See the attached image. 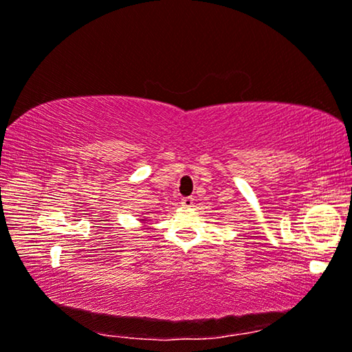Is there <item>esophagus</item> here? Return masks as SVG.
I'll list each match as a JSON object with an SVG mask.
<instances>
[{"instance_id": "esophagus-1", "label": "esophagus", "mask_w": 352, "mask_h": 352, "mask_svg": "<svg viewBox=\"0 0 352 352\" xmlns=\"http://www.w3.org/2000/svg\"><path fill=\"white\" fill-rule=\"evenodd\" d=\"M194 205V199L192 197H183L182 199V206L183 208H191Z\"/></svg>"}]
</instances>
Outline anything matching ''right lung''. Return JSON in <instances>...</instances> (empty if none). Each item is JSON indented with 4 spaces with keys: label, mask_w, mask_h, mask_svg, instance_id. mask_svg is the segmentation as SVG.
Wrapping results in <instances>:
<instances>
[{
    "label": "right lung",
    "mask_w": 352,
    "mask_h": 352,
    "mask_svg": "<svg viewBox=\"0 0 352 352\" xmlns=\"http://www.w3.org/2000/svg\"><path fill=\"white\" fill-rule=\"evenodd\" d=\"M139 221H141V224H147V221H148V219H147V216H142L141 219H139Z\"/></svg>",
    "instance_id": "1"
}]
</instances>
